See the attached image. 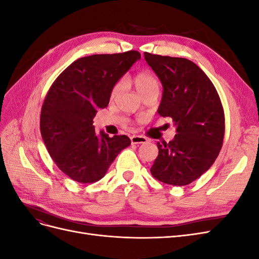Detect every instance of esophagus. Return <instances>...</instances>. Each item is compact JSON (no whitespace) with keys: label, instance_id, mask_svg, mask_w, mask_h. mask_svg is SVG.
Wrapping results in <instances>:
<instances>
[{"label":"esophagus","instance_id":"34e87169","mask_svg":"<svg viewBox=\"0 0 259 259\" xmlns=\"http://www.w3.org/2000/svg\"><path fill=\"white\" fill-rule=\"evenodd\" d=\"M131 142L132 144H145L147 143V138L140 135H134L131 137Z\"/></svg>","mask_w":259,"mask_h":259}]
</instances>
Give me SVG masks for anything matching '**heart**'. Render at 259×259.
Returning a JSON list of instances; mask_svg holds the SVG:
<instances>
[{"label": "heart", "instance_id": "obj_1", "mask_svg": "<svg viewBox=\"0 0 259 259\" xmlns=\"http://www.w3.org/2000/svg\"><path fill=\"white\" fill-rule=\"evenodd\" d=\"M133 82L135 84L136 90L139 92L140 95H144V94L150 92L152 90H159V81L156 79V76L152 74L151 72L148 71H142L137 73ZM122 89V82H117L111 91V97H115L117 94L121 92Z\"/></svg>", "mask_w": 259, "mask_h": 259}]
</instances>
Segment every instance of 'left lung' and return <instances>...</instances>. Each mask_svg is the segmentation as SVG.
<instances>
[{"mask_svg":"<svg viewBox=\"0 0 259 259\" xmlns=\"http://www.w3.org/2000/svg\"><path fill=\"white\" fill-rule=\"evenodd\" d=\"M158 75L163 95L158 113L171 117L174 139L158 143L150 169L164 184L186 186L213 165L223 147L225 114L221 98L207 75L189 59L145 53Z\"/></svg>","mask_w":259,"mask_h":259,"instance_id":"left-lung-1","label":"left lung"}]
</instances>
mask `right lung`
Returning a JSON list of instances; mask_svg holds the SVG:
<instances>
[{
    "label": "right lung",
    "mask_w": 259,
    "mask_h": 259,
    "mask_svg": "<svg viewBox=\"0 0 259 259\" xmlns=\"http://www.w3.org/2000/svg\"><path fill=\"white\" fill-rule=\"evenodd\" d=\"M140 59L137 51L100 54L72 62L52 84L41 110L40 130L59 169L81 184L103 178L124 148L125 135H96L93 119L110 100L115 83Z\"/></svg>",
    "instance_id": "add662e5"
}]
</instances>
